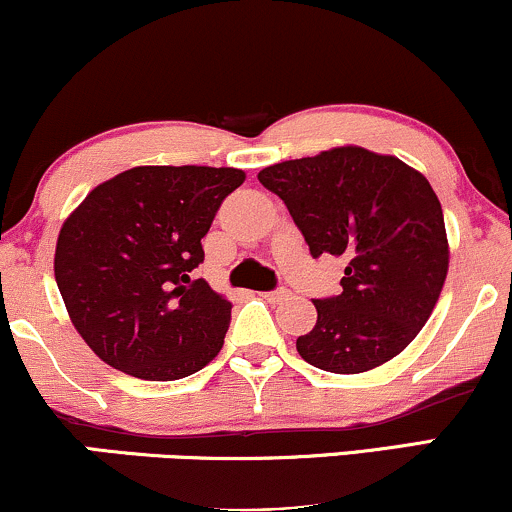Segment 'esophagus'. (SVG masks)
<instances>
[{
  "label": "esophagus",
  "mask_w": 512,
  "mask_h": 512,
  "mask_svg": "<svg viewBox=\"0 0 512 512\" xmlns=\"http://www.w3.org/2000/svg\"><path fill=\"white\" fill-rule=\"evenodd\" d=\"M260 296L267 303H281L291 296V291L289 289H274V291H264V293H260Z\"/></svg>",
  "instance_id": "esophagus-1"
}]
</instances>
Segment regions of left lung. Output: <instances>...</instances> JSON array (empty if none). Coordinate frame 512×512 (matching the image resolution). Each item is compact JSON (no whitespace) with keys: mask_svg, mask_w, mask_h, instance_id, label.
I'll return each instance as SVG.
<instances>
[{"mask_svg":"<svg viewBox=\"0 0 512 512\" xmlns=\"http://www.w3.org/2000/svg\"><path fill=\"white\" fill-rule=\"evenodd\" d=\"M257 180L284 199L310 255L346 262L342 293L313 301L315 327L296 339L303 361L354 375L402 354L448 276V236L431 182L397 156L363 146L274 163Z\"/></svg>","mask_w":512,"mask_h":512,"instance_id":"1","label":"left lung"}]
</instances>
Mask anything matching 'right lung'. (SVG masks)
Here are the masks:
<instances>
[{
	"mask_svg": "<svg viewBox=\"0 0 512 512\" xmlns=\"http://www.w3.org/2000/svg\"><path fill=\"white\" fill-rule=\"evenodd\" d=\"M243 180L238 168L137 166L93 187L67 216L55 279L101 361L142 380H180L219 354L231 301L190 272Z\"/></svg>",
	"mask_w": 512,
	"mask_h": 512,
	"instance_id": "add662e5",
	"label": "right lung"
}]
</instances>
